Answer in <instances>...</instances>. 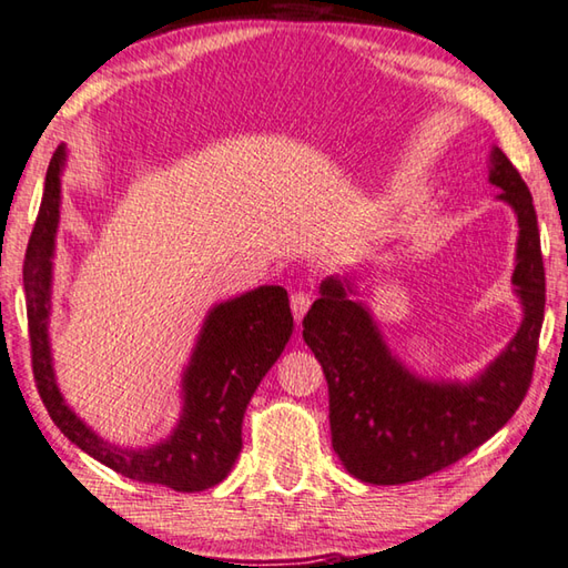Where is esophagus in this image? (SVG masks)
I'll return each instance as SVG.
<instances>
[{
	"label": "esophagus",
	"instance_id": "1",
	"mask_svg": "<svg viewBox=\"0 0 568 568\" xmlns=\"http://www.w3.org/2000/svg\"><path fill=\"white\" fill-rule=\"evenodd\" d=\"M308 306H312V298H308V294H302V292L292 294V314H294L296 324H302L306 312H308Z\"/></svg>",
	"mask_w": 568,
	"mask_h": 568
}]
</instances>
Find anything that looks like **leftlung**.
<instances>
[{
    "instance_id": "left-lung-1",
    "label": "left lung",
    "mask_w": 568,
    "mask_h": 568,
    "mask_svg": "<svg viewBox=\"0 0 568 568\" xmlns=\"http://www.w3.org/2000/svg\"><path fill=\"white\" fill-rule=\"evenodd\" d=\"M487 183L515 212L511 284L521 306L517 334L473 378H425L395 353L351 276L331 274L304 318V341L328 383L331 445L361 483L405 485L469 455L507 425L527 395L537 358L544 262L537 212L509 158L491 145Z\"/></svg>"
}]
</instances>
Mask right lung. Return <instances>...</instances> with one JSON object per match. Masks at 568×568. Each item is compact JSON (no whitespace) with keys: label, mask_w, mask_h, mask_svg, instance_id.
Returning <instances> with one entry per match:
<instances>
[{"label":"right lung","mask_w":568,"mask_h":568,"mask_svg":"<svg viewBox=\"0 0 568 568\" xmlns=\"http://www.w3.org/2000/svg\"><path fill=\"white\" fill-rule=\"evenodd\" d=\"M69 153H53L39 217L24 260L31 363L41 400L69 440L118 475L175 491L220 485L242 453V420L256 385L282 356L294 331L286 288L264 284L224 298L202 321L187 366L180 373V415L168 437L148 447L105 440L63 398L51 353L53 256L61 220V175Z\"/></svg>","instance_id":"right-lung-1"}]
</instances>
